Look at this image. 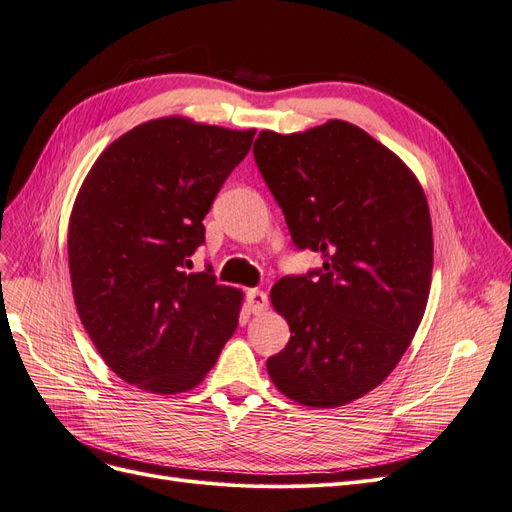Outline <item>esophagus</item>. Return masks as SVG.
I'll return each mask as SVG.
<instances>
[{
    "label": "esophagus",
    "mask_w": 512,
    "mask_h": 512,
    "mask_svg": "<svg viewBox=\"0 0 512 512\" xmlns=\"http://www.w3.org/2000/svg\"><path fill=\"white\" fill-rule=\"evenodd\" d=\"M245 304H248L250 313L260 315L269 309V298L260 290H248V294H245Z\"/></svg>",
    "instance_id": "34e87169"
}]
</instances>
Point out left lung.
Wrapping results in <instances>:
<instances>
[{
	"instance_id": "8db88e82",
	"label": "left lung",
	"mask_w": 512,
	"mask_h": 512,
	"mask_svg": "<svg viewBox=\"0 0 512 512\" xmlns=\"http://www.w3.org/2000/svg\"><path fill=\"white\" fill-rule=\"evenodd\" d=\"M258 170L300 250L323 267L271 290L290 342L269 357L279 391L340 407L384 382L424 317L433 227L416 174L382 142L342 119L304 132L262 130Z\"/></svg>"
}]
</instances>
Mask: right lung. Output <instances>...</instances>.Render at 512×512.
<instances>
[{
	"mask_svg": "<svg viewBox=\"0 0 512 512\" xmlns=\"http://www.w3.org/2000/svg\"><path fill=\"white\" fill-rule=\"evenodd\" d=\"M254 134L151 119L113 140L81 182L67 237L75 309L102 361L142 391H191L235 332L243 292L187 267Z\"/></svg>",
	"mask_w": 512,
	"mask_h": 512,
	"instance_id": "obj_1",
	"label": "right lung"
}]
</instances>
